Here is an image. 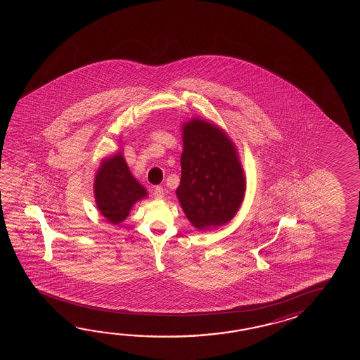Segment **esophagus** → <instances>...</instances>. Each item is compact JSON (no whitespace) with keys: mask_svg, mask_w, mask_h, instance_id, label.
<instances>
[{"mask_svg":"<svg viewBox=\"0 0 360 360\" xmlns=\"http://www.w3.org/2000/svg\"><path fill=\"white\" fill-rule=\"evenodd\" d=\"M153 195L155 199L163 198V197H165V191H163V188H162V186H155V188H154Z\"/></svg>","mask_w":360,"mask_h":360,"instance_id":"1","label":"esophagus"}]
</instances>
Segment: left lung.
<instances>
[{"instance_id": "1", "label": "left lung", "mask_w": 360, "mask_h": 360, "mask_svg": "<svg viewBox=\"0 0 360 360\" xmlns=\"http://www.w3.org/2000/svg\"><path fill=\"white\" fill-rule=\"evenodd\" d=\"M183 132L177 198L197 229L220 226L234 217L245 197L236 148L224 131L200 120L186 123Z\"/></svg>"}]
</instances>
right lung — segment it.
Returning a JSON list of instances; mask_svg holds the SVG:
<instances>
[{
    "instance_id": "add662e5",
    "label": "right lung",
    "mask_w": 360,
    "mask_h": 360,
    "mask_svg": "<svg viewBox=\"0 0 360 360\" xmlns=\"http://www.w3.org/2000/svg\"><path fill=\"white\" fill-rule=\"evenodd\" d=\"M146 191L131 175L122 154L103 162L95 177V198L100 212L112 224L123 221Z\"/></svg>"
}]
</instances>
